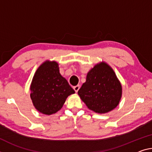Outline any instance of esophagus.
<instances>
[{"label":"esophagus","mask_w":152,"mask_h":152,"mask_svg":"<svg viewBox=\"0 0 152 152\" xmlns=\"http://www.w3.org/2000/svg\"><path fill=\"white\" fill-rule=\"evenodd\" d=\"M73 88H74V90L75 91V92H76V93H77V92H78V91L79 88H80V86H79V85L75 86H74Z\"/></svg>","instance_id":"1"}]
</instances>
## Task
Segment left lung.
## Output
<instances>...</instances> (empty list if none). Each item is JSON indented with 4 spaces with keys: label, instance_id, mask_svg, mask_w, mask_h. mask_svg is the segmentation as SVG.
Segmentation results:
<instances>
[{
    "label": "left lung",
    "instance_id": "1",
    "mask_svg": "<svg viewBox=\"0 0 152 152\" xmlns=\"http://www.w3.org/2000/svg\"><path fill=\"white\" fill-rule=\"evenodd\" d=\"M78 94L89 110L105 114L118 105L122 87L112 67L102 61L88 71Z\"/></svg>",
    "mask_w": 152,
    "mask_h": 152
}]
</instances>
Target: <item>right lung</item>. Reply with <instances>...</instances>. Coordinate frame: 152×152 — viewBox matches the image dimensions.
<instances>
[{
	"mask_svg": "<svg viewBox=\"0 0 152 152\" xmlns=\"http://www.w3.org/2000/svg\"><path fill=\"white\" fill-rule=\"evenodd\" d=\"M30 89L34 106L41 114L49 115L61 110L67 97L75 93L60 74L58 63L50 60L38 67Z\"/></svg>",
	"mask_w": 152,
	"mask_h": 152,
	"instance_id": "obj_1",
	"label": "right lung"
}]
</instances>
